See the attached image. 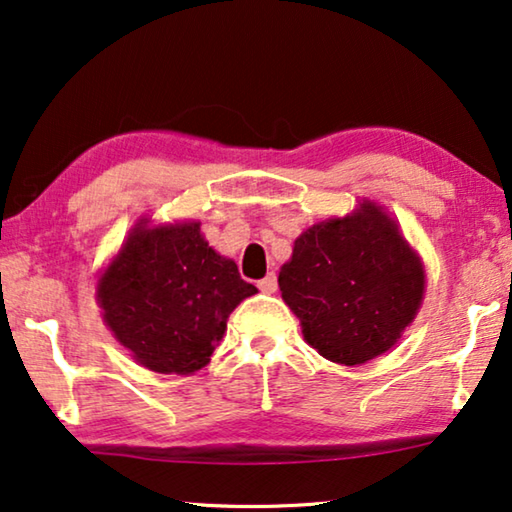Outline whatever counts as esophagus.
I'll list each match as a JSON object with an SVG mask.
<instances>
[{
    "label": "esophagus",
    "instance_id": "obj_1",
    "mask_svg": "<svg viewBox=\"0 0 512 512\" xmlns=\"http://www.w3.org/2000/svg\"><path fill=\"white\" fill-rule=\"evenodd\" d=\"M258 288H261L263 293H274V291H277V274L268 272V277H263L261 281H258Z\"/></svg>",
    "mask_w": 512,
    "mask_h": 512
}]
</instances>
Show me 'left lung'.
<instances>
[{
	"mask_svg": "<svg viewBox=\"0 0 512 512\" xmlns=\"http://www.w3.org/2000/svg\"><path fill=\"white\" fill-rule=\"evenodd\" d=\"M425 265L397 221L362 198L353 212L309 226L279 270L281 298L305 342L337 365L388 353L425 298Z\"/></svg>",
	"mask_w": 512,
	"mask_h": 512,
	"instance_id": "obj_1",
	"label": "left lung"
}]
</instances>
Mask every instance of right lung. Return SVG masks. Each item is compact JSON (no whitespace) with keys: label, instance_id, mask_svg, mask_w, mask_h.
<instances>
[{"label":"right lung","instance_id":"obj_1","mask_svg":"<svg viewBox=\"0 0 512 512\" xmlns=\"http://www.w3.org/2000/svg\"><path fill=\"white\" fill-rule=\"evenodd\" d=\"M258 293L201 221L140 219L96 279L103 323L138 365L189 376L210 362L231 311Z\"/></svg>","mask_w":512,"mask_h":512}]
</instances>
